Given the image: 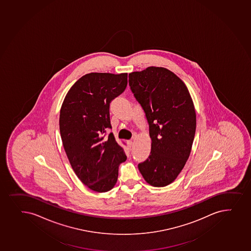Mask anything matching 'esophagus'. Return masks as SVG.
<instances>
[{
	"mask_svg": "<svg viewBox=\"0 0 251 251\" xmlns=\"http://www.w3.org/2000/svg\"><path fill=\"white\" fill-rule=\"evenodd\" d=\"M132 145H133V141H132V140H128V141H127V146H128L130 150H131V148H132Z\"/></svg>",
	"mask_w": 251,
	"mask_h": 251,
	"instance_id": "esophagus-1",
	"label": "esophagus"
}]
</instances>
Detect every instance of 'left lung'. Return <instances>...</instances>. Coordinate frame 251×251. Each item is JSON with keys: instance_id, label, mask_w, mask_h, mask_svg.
<instances>
[{"instance_id": "8db88e82", "label": "left lung", "mask_w": 251, "mask_h": 251, "mask_svg": "<svg viewBox=\"0 0 251 251\" xmlns=\"http://www.w3.org/2000/svg\"><path fill=\"white\" fill-rule=\"evenodd\" d=\"M129 86L150 125L151 152L138 169L147 183L164 187L180 174L191 152L196 113L184 82L164 68L128 75Z\"/></svg>"}]
</instances>
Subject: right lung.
<instances>
[{
    "label": "right lung",
    "mask_w": 251,
    "mask_h": 251,
    "mask_svg": "<svg viewBox=\"0 0 251 251\" xmlns=\"http://www.w3.org/2000/svg\"><path fill=\"white\" fill-rule=\"evenodd\" d=\"M127 74L91 73L68 91L60 110L62 144L79 179L93 191L113 189L119 164L127 159L113 132L104 138L110 124V102L127 87Z\"/></svg>",
    "instance_id": "right-lung-1"
}]
</instances>
